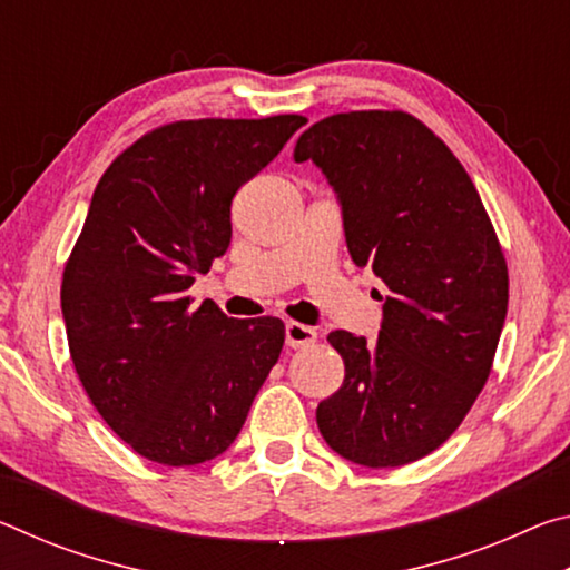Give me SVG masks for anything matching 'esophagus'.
I'll use <instances>...</instances> for the list:
<instances>
[{"instance_id": "1", "label": "esophagus", "mask_w": 570, "mask_h": 570, "mask_svg": "<svg viewBox=\"0 0 570 570\" xmlns=\"http://www.w3.org/2000/svg\"><path fill=\"white\" fill-rule=\"evenodd\" d=\"M316 342V332L312 326H304L298 322H286V346L298 350V346H308Z\"/></svg>"}]
</instances>
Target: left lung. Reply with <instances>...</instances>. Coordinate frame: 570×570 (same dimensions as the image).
I'll list each match as a JSON object with an SVG mask.
<instances>
[{"mask_svg": "<svg viewBox=\"0 0 570 570\" xmlns=\"http://www.w3.org/2000/svg\"><path fill=\"white\" fill-rule=\"evenodd\" d=\"M294 160L324 173L352 262L387 286L377 342L326 336L344 382L316 424L356 465H407L460 428L488 380L508 314L503 250L465 168L407 112L332 115L298 135Z\"/></svg>", "mask_w": 570, "mask_h": 570, "instance_id": "1", "label": "left lung"}]
</instances>
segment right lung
Listing matches in <instances>:
<instances>
[{
	"label": "right lung",
	"instance_id": "1",
	"mask_svg": "<svg viewBox=\"0 0 570 570\" xmlns=\"http://www.w3.org/2000/svg\"><path fill=\"white\" fill-rule=\"evenodd\" d=\"M302 115L180 120L105 170L62 276V320L95 410L138 455L200 465L230 448L284 346V322L228 320L188 288L230 244V200Z\"/></svg>",
	"mask_w": 570,
	"mask_h": 570
}]
</instances>
